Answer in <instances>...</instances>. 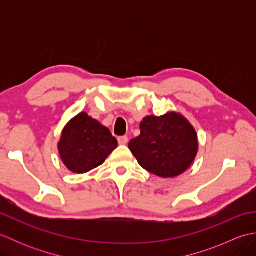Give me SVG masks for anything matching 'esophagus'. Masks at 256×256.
<instances>
[{"label": "esophagus", "mask_w": 256, "mask_h": 256, "mask_svg": "<svg viewBox=\"0 0 256 256\" xmlns=\"http://www.w3.org/2000/svg\"><path fill=\"white\" fill-rule=\"evenodd\" d=\"M118 142L120 145H128V136H120L118 138Z\"/></svg>", "instance_id": "esophagus-1"}]
</instances>
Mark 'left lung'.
Here are the masks:
<instances>
[{"instance_id":"obj_1","label":"left lung","mask_w":256,"mask_h":256,"mask_svg":"<svg viewBox=\"0 0 256 256\" xmlns=\"http://www.w3.org/2000/svg\"><path fill=\"white\" fill-rule=\"evenodd\" d=\"M140 134L130 140L128 148L144 170L162 178L182 175L198 154L197 132L178 112L148 116L140 124Z\"/></svg>"}]
</instances>
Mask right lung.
<instances>
[{
  "instance_id": "add662e5",
  "label": "right lung",
  "mask_w": 256,
  "mask_h": 256,
  "mask_svg": "<svg viewBox=\"0 0 256 256\" xmlns=\"http://www.w3.org/2000/svg\"><path fill=\"white\" fill-rule=\"evenodd\" d=\"M116 148L118 140L110 130L86 112L64 125L57 144L64 165L74 174H86L102 165Z\"/></svg>"
}]
</instances>
